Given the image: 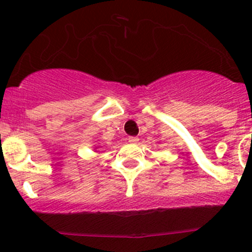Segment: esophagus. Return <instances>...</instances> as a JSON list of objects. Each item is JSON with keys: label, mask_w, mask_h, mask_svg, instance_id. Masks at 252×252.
Listing matches in <instances>:
<instances>
[{"label": "esophagus", "mask_w": 252, "mask_h": 252, "mask_svg": "<svg viewBox=\"0 0 252 252\" xmlns=\"http://www.w3.org/2000/svg\"><path fill=\"white\" fill-rule=\"evenodd\" d=\"M128 140H129V142H130V144H137V142H139V139H137V137H135V136H130Z\"/></svg>", "instance_id": "34e87169"}]
</instances>
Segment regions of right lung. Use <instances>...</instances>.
<instances>
[{
	"label": "right lung",
	"instance_id": "1",
	"mask_svg": "<svg viewBox=\"0 0 252 252\" xmlns=\"http://www.w3.org/2000/svg\"><path fill=\"white\" fill-rule=\"evenodd\" d=\"M97 148H99V146H95V148H94V150H97Z\"/></svg>",
	"mask_w": 252,
	"mask_h": 252
}]
</instances>
